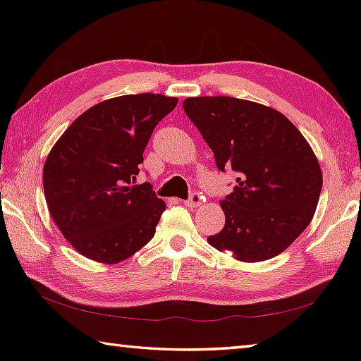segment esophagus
I'll use <instances>...</instances> for the list:
<instances>
[{"instance_id": "esophagus-1", "label": "esophagus", "mask_w": 361, "mask_h": 361, "mask_svg": "<svg viewBox=\"0 0 361 361\" xmlns=\"http://www.w3.org/2000/svg\"><path fill=\"white\" fill-rule=\"evenodd\" d=\"M202 200H203V197L200 195V192H192L189 195L188 200L185 202V204L189 206V208H197V206L202 203Z\"/></svg>"}]
</instances>
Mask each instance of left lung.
<instances>
[{
	"label": "left lung",
	"instance_id": "1",
	"mask_svg": "<svg viewBox=\"0 0 361 361\" xmlns=\"http://www.w3.org/2000/svg\"><path fill=\"white\" fill-rule=\"evenodd\" d=\"M183 109L219 171L237 173V186L221 200L225 226L209 245L242 262L278 256L310 224L323 188L309 142L282 113L243 99L188 97Z\"/></svg>",
	"mask_w": 361,
	"mask_h": 361
}]
</instances>
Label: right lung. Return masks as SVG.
I'll return each mask as SVG.
<instances>
[{
	"instance_id": "obj_1",
	"label": "right lung",
	"mask_w": 361,
	"mask_h": 361,
	"mask_svg": "<svg viewBox=\"0 0 361 361\" xmlns=\"http://www.w3.org/2000/svg\"><path fill=\"white\" fill-rule=\"evenodd\" d=\"M176 104L152 93L109 99L80 114L49 152L46 203L82 256L118 264L155 235L166 204L150 183H135L153 128Z\"/></svg>"
}]
</instances>
